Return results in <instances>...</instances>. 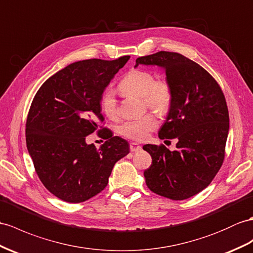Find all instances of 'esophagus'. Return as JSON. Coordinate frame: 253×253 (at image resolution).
<instances>
[{
    "instance_id": "1",
    "label": "esophagus",
    "mask_w": 253,
    "mask_h": 253,
    "mask_svg": "<svg viewBox=\"0 0 253 253\" xmlns=\"http://www.w3.org/2000/svg\"><path fill=\"white\" fill-rule=\"evenodd\" d=\"M140 149H141V147H140L139 145H137V144L132 143V144L130 145V150H131L132 152H136V151H139Z\"/></svg>"
}]
</instances>
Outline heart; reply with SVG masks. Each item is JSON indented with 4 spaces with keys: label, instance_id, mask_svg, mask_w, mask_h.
<instances>
[{
    "label": "heart",
    "instance_id": "obj_1",
    "mask_svg": "<svg viewBox=\"0 0 253 253\" xmlns=\"http://www.w3.org/2000/svg\"><path fill=\"white\" fill-rule=\"evenodd\" d=\"M122 94L143 98L147 107L159 114L168 112L171 100L173 90L166 80H156V77L149 71L135 69L127 72L118 84ZM102 112L108 118H114L117 115V100L113 91L107 90L101 98ZM158 126V120L153 115L148 114L140 118L126 121L119 126V133L123 136L135 141H143L148 134Z\"/></svg>",
    "mask_w": 253,
    "mask_h": 253
}]
</instances>
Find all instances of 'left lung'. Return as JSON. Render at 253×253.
<instances>
[{"instance_id": "left-lung-1", "label": "left lung", "mask_w": 253, "mask_h": 253, "mask_svg": "<svg viewBox=\"0 0 253 253\" xmlns=\"http://www.w3.org/2000/svg\"><path fill=\"white\" fill-rule=\"evenodd\" d=\"M139 64L164 70L173 100L159 137L178 139L174 151L143 147L152 158L144 171L146 184L164 198L189 199L211 182L223 163L230 127L223 92L211 74L180 53L160 51L137 58L135 67Z\"/></svg>"}]
</instances>
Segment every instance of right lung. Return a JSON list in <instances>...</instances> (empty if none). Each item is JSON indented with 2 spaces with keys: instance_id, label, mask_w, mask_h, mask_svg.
I'll return each instance as SVG.
<instances>
[{
  "instance_id": "obj_1",
  "label": "right lung",
  "mask_w": 253,
  "mask_h": 253,
  "mask_svg": "<svg viewBox=\"0 0 253 253\" xmlns=\"http://www.w3.org/2000/svg\"><path fill=\"white\" fill-rule=\"evenodd\" d=\"M130 59H90L64 67L42 84L29 110L26 140L36 173L46 189L67 203L87 201L105 189L128 143L103 128L105 144L96 149L85 137L103 121L101 98Z\"/></svg>"
}]
</instances>
